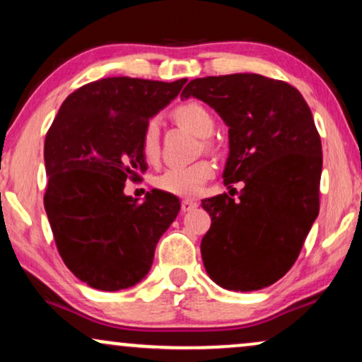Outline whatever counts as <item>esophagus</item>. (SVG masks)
<instances>
[{
	"instance_id": "esophagus-1",
	"label": "esophagus",
	"mask_w": 362,
	"mask_h": 362,
	"mask_svg": "<svg viewBox=\"0 0 362 362\" xmlns=\"http://www.w3.org/2000/svg\"><path fill=\"white\" fill-rule=\"evenodd\" d=\"M197 206V201H192V199H184V201H182V211H184V213H189V211L195 209Z\"/></svg>"
}]
</instances>
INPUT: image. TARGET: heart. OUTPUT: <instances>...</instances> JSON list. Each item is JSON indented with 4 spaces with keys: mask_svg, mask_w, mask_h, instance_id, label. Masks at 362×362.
Masks as SVG:
<instances>
[{
    "mask_svg": "<svg viewBox=\"0 0 362 362\" xmlns=\"http://www.w3.org/2000/svg\"><path fill=\"white\" fill-rule=\"evenodd\" d=\"M173 119L182 127L189 129L199 138L207 139L214 132V117L204 105L195 102L182 103L173 110ZM141 149L148 161H153L160 153V124L156 119L148 120L141 136ZM214 175V167L211 161H197L189 167H173L156 178V185L165 192L180 197H194L201 194L206 182Z\"/></svg>",
    "mask_w": 362,
    "mask_h": 362,
    "instance_id": "b5f03b06",
    "label": "heart"
}]
</instances>
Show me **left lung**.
Instances as JSON below:
<instances>
[{
    "mask_svg": "<svg viewBox=\"0 0 362 362\" xmlns=\"http://www.w3.org/2000/svg\"><path fill=\"white\" fill-rule=\"evenodd\" d=\"M180 97L224 120V185L243 182L236 199L202 201L211 216L201 243L206 272L224 289L267 288L293 267L320 211L322 141L308 103L288 83L253 73L197 78Z\"/></svg>",
    "mask_w": 362,
    "mask_h": 362,
    "instance_id": "8db88e82",
    "label": "left lung"
}]
</instances>
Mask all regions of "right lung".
I'll return each instance as SVG.
<instances>
[{"label":"right lung","mask_w":362,"mask_h":362,"mask_svg":"<svg viewBox=\"0 0 362 362\" xmlns=\"http://www.w3.org/2000/svg\"><path fill=\"white\" fill-rule=\"evenodd\" d=\"M185 83H88L62 102L45 136V213L66 267L90 288L120 291L143 281L180 211L173 194L153 189L139 202L124 194V182L146 172L143 129Z\"/></svg>","instance_id":"1"}]
</instances>
